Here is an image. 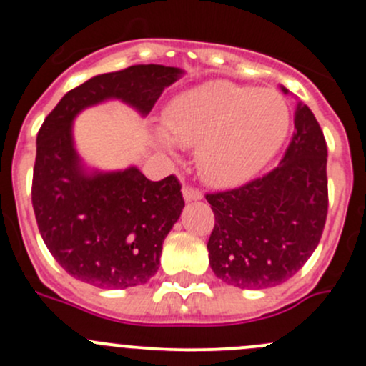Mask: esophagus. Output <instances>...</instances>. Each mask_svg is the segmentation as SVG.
<instances>
[{"mask_svg":"<svg viewBox=\"0 0 366 366\" xmlns=\"http://www.w3.org/2000/svg\"><path fill=\"white\" fill-rule=\"evenodd\" d=\"M182 194H184V200L186 202H193V200H202L204 198V193L200 189L193 186H184L182 187Z\"/></svg>","mask_w":366,"mask_h":366,"instance_id":"obj_1","label":"esophagus"}]
</instances>
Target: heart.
I'll return each instance as SVG.
<instances>
[{
  "instance_id": "b5f03b06",
  "label": "heart",
  "mask_w": 366,
  "mask_h": 366,
  "mask_svg": "<svg viewBox=\"0 0 366 366\" xmlns=\"http://www.w3.org/2000/svg\"><path fill=\"white\" fill-rule=\"evenodd\" d=\"M290 120V106L280 92L227 81L184 92L162 112L164 129L177 143L198 147L207 182L223 187L257 175L285 142ZM169 137L159 134L164 150L173 149Z\"/></svg>"
}]
</instances>
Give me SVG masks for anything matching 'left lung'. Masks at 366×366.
<instances>
[{
    "mask_svg": "<svg viewBox=\"0 0 366 366\" xmlns=\"http://www.w3.org/2000/svg\"><path fill=\"white\" fill-rule=\"evenodd\" d=\"M287 94L285 88H282ZM280 164L235 189L205 194L216 223L207 249L214 274L239 289L287 282L315 252L327 216V147L301 101Z\"/></svg>",
    "mask_w": 366,
    "mask_h": 366,
    "instance_id": "left-lung-1",
    "label": "left lung"
}]
</instances>
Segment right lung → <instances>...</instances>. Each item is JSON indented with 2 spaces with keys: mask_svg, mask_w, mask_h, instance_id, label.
<instances>
[{
  "mask_svg": "<svg viewBox=\"0 0 366 366\" xmlns=\"http://www.w3.org/2000/svg\"><path fill=\"white\" fill-rule=\"evenodd\" d=\"M180 76L182 70L164 65L101 74L65 94L44 120L36 134L31 204L47 249L76 280L101 289L149 282L184 198L175 175L152 182L136 166L88 173L74 149V118L108 99L149 114Z\"/></svg>",
  "mask_w": 366,
  "mask_h": 366,
  "instance_id": "1",
  "label": "right lung"
}]
</instances>
